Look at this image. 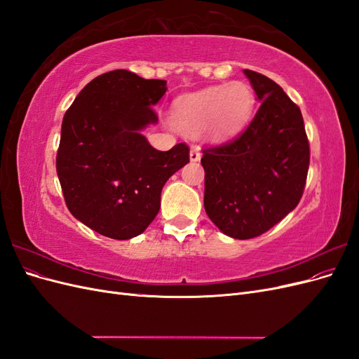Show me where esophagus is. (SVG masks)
Listing matches in <instances>:
<instances>
[{"mask_svg": "<svg viewBox=\"0 0 359 359\" xmlns=\"http://www.w3.org/2000/svg\"><path fill=\"white\" fill-rule=\"evenodd\" d=\"M201 148L199 147H191V149H190V160L191 161H199L201 160Z\"/></svg>", "mask_w": 359, "mask_h": 359, "instance_id": "1", "label": "esophagus"}]
</instances>
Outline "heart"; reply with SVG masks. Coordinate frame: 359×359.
Wrapping results in <instances>:
<instances>
[{"mask_svg":"<svg viewBox=\"0 0 359 359\" xmlns=\"http://www.w3.org/2000/svg\"><path fill=\"white\" fill-rule=\"evenodd\" d=\"M253 103L255 97L247 83L231 82L180 97L173 118L187 130H198L206 124L211 137L222 139L243 127Z\"/></svg>","mask_w":359,"mask_h":359,"instance_id":"heart-1","label":"heart"}]
</instances>
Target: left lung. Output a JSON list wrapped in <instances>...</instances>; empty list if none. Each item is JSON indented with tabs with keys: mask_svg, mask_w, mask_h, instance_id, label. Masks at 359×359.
Returning <instances> with one entry per match:
<instances>
[{
	"mask_svg": "<svg viewBox=\"0 0 359 359\" xmlns=\"http://www.w3.org/2000/svg\"><path fill=\"white\" fill-rule=\"evenodd\" d=\"M260 102L243 133L203 149V206L235 240L265 233L295 210L306 186L310 145L299 107L266 76L244 70Z\"/></svg>",
	"mask_w": 359,
	"mask_h": 359,
	"instance_id": "left-lung-1",
	"label": "left lung"
}]
</instances>
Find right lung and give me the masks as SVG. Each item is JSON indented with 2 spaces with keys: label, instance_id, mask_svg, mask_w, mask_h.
Instances as JSON below:
<instances>
[{
  "label": "right lung",
  "instance_id": "add662e5",
  "mask_svg": "<svg viewBox=\"0 0 359 359\" xmlns=\"http://www.w3.org/2000/svg\"><path fill=\"white\" fill-rule=\"evenodd\" d=\"M166 81L128 70L97 76L62 118L57 173L69 211L114 240L142 233L160 210L161 189L190 161L189 147L158 151L140 133L157 124Z\"/></svg>",
  "mask_w": 359,
  "mask_h": 359
}]
</instances>
